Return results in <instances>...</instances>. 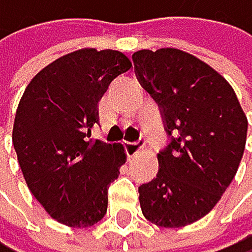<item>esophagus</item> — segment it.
I'll use <instances>...</instances> for the list:
<instances>
[{
    "mask_svg": "<svg viewBox=\"0 0 252 252\" xmlns=\"http://www.w3.org/2000/svg\"><path fill=\"white\" fill-rule=\"evenodd\" d=\"M124 147H125V153H127V157H128V158H132V157H135L138 152L142 150L140 143H135V142H127Z\"/></svg>",
    "mask_w": 252,
    "mask_h": 252,
    "instance_id": "esophagus-1",
    "label": "esophagus"
}]
</instances>
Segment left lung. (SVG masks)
<instances>
[{
	"label": "left lung",
	"instance_id": "obj_1",
	"mask_svg": "<svg viewBox=\"0 0 252 252\" xmlns=\"http://www.w3.org/2000/svg\"><path fill=\"white\" fill-rule=\"evenodd\" d=\"M132 59L170 137L157 178L138 187L140 208L157 226L182 228L208 215L233 182L248 119L233 87L198 57L165 47L137 51Z\"/></svg>",
	"mask_w": 252,
	"mask_h": 252
}]
</instances>
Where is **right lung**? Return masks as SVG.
Wrapping results in <instances>:
<instances>
[{
  "label": "right lung",
  "mask_w": 252,
  "mask_h": 252,
  "mask_svg": "<svg viewBox=\"0 0 252 252\" xmlns=\"http://www.w3.org/2000/svg\"><path fill=\"white\" fill-rule=\"evenodd\" d=\"M130 67L119 51L79 49L37 72L19 100L13 145L24 180L52 218L70 228H89L107 213L125 152L89 137L102 95Z\"/></svg>",
  "instance_id": "add662e5"
}]
</instances>
